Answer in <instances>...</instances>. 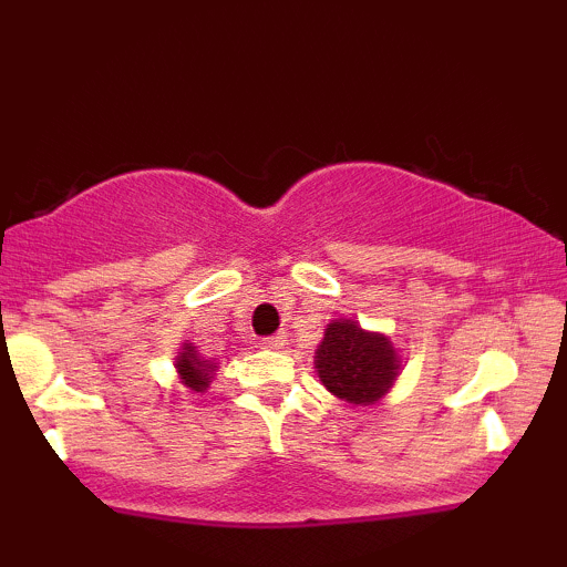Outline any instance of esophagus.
Listing matches in <instances>:
<instances>
[{
    "label": "esophagus",
    "instance_id": "esophagus-1",
    "mask_svg": "<svg viewBox=\"0 0 567 567\" xmlns=\"http://www.w3.org/2000/svg\"><path fill=\"white\" fill-rule=\"evenodd\" d=\"M264 347L266 349H282L285 347V336L282 333H277V336H269V338H264Z\"/></svg>",
    "mask_w": 567,
    "mask_h": 567
}]
</instances>
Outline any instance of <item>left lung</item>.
I'll return each instance as SVG.
<instances>
[{
    "mask_svg": "<svg viewBox=\"0 0 567 567\" xmlns=\"http://www.w3.org/2000/svg\"><path fill=\"white\" fill-rule=\"evenodd\" d=\"M317 370L324 386L354 405H370L396 379V354L389 338L365 333L357 322H330L317 349Z\"/></svg>",
    "mask_w": 567,
    "mask_h": 567,
    "instance_id": "1",
    "label": "left lung"
}]
</instances>
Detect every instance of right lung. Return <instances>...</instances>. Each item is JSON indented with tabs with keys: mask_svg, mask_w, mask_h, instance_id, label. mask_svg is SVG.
<instances>
[{
	"mask_svg": "<svg viewBox=\"0 0 567 567\" xmlns=\"http://www.w3.org/2000/svg\"><path fill=\"white\" fill-rule=\"evenodd\" d=\"M213 370H216V365L207 360H199V354L194 351V347H188L186 343L178 357V373L192 392H205V389L210 386Z\"/></svg>",
	"mask_w": 567,
	"mask_h": 567,
	"instance_id": "obj_1",
	"label": "right lung"
}]
</instances>
